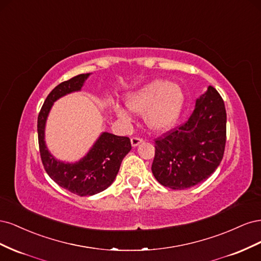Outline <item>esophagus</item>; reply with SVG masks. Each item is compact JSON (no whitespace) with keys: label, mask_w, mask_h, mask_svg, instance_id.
Wrapping results in <instances>:
<instances>
[{"label":"esophagus","mask_w":261,"mask_h":261,"mask_svg":"<svg viewBox=\"0 0 261 261\" xmlns=\"http://www.w3.org/2000/svg\"><path fill=\"white\" fill-rule=\"evenodd\" d=\"M143 143V139L138 137H132L130 138V144L133 147H137L139 144Z\"/></svg>","instance_id":"obj_1"}]
</instances>
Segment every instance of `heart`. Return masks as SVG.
<instances>
[{
    "label": "heart",
    "instance_id": "b5f03b06",
    "mask_svg": "<svg viewBox=\"0 0 261 261\" xmlns=\"http://www.w3.org/2000/svg\"><path fill=\"white\" fill-rule=\"evenodd\" d=\"M186 94L177 83L154 80L125 97L129 111L144 115L145 123L153 132H165L174 126L181 116ZM115 115L123 122H129V113L120 106H114Z\"/></svg>",
    "mask_w": 261,
    "mask_h": 261
}]
</instances>
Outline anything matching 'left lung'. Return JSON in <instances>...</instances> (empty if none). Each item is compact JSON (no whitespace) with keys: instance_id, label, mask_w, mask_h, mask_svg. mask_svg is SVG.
<instances>
[{"instance_id":"left-lung-1","label":"left lung","mask_w":261,"mask_h":261,"mask_svg":"<svg viewBox=\"0 0 261 261\" xmlns=\"http://www.w3.org/2000/svg\"><path fill=\"white\" fill-rule=\"evenodd\" d=\"M226 112L220 93L209 86L196 100L188 120L155 140L152 174L172 189H186L207 179L222 161Z\"/></svg>"}]
</instances>
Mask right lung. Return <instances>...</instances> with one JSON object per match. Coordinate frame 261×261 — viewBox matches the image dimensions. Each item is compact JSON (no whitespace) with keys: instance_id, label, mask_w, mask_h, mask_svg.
<instances>
[{"instance_id":"right-lung-1","label":"right lung","mask_w":261,"mask_h":261,"mask_svg":"<svg viewBox=\"0 0 261 261\" xmlns=\"http://www.w3.org/2000/svg\"><path fill=\"white\" fill-rule=\"evenodd\" d=\"M89 76L90 73L81 74L58 85L46 97L38 115L39 149L44 170L58 185L78 196H92L107 189L114 181L122 160L132 149L128 137L103 132L87 154L74 163L55 159L49 151L44 132L53 103L68 93L81 91Z\"/></svg>"}]
</instances>
